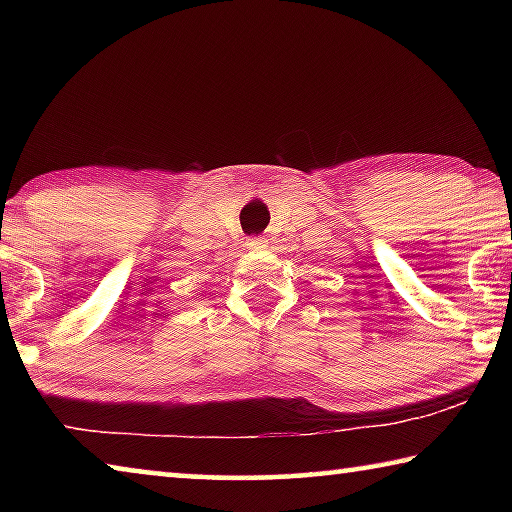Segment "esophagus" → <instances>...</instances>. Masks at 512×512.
Masks as SVG:
<instances>
[{
  "label": "esophagus",
  "mask_w": 512,
  "mask_h": 512,
  "mask_svg": "<svg viewBox=\"0 0 512 512\" xmlns=\"http://www.w3.org/2000/svg\"><path fill=\"white\" fill-rule=\"evenodd\" d=\"M246 246L250 250H262V248H266V239L264 237H250V239H246Z\"/></svg>",
  "instance_id": "esophagus-1"
}]
</instances>
